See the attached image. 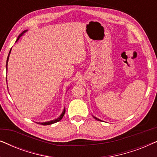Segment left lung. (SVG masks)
Segmentation results:
<instances>
[{"label":"left lung","instance_id":"left-lung-1","mask_svg":"<svg viewBox=\"0 0 157 157\" xmlns=\"http://www.w3.org/2000/svg\"><path fill=\"white\" fill-rule=\"evenodd\" d=\"M94 119H96V120H97V121H101V120H100V119H97V118H96V117H94Z\"/></svg>","mask_w":157,"mask_h":157}]
</instances>
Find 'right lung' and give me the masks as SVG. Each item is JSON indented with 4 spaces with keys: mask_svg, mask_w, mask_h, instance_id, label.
<instances>
[{
    "mask_svg": "<svg viewBox=\"0 0 157 157\" xmlns=\"http://www.w3.org/2000/svg\"><path fill=\"white\" fill-rule=\"evenodd\" d=\"M26 31H27V30H25V31H23L22 33H21L20 34V35L18 36V38H17V40H16V42L18 41V40L19 39V38H20L21 37V36H22L23 35V34H24ZM10 51H11V49H10V51H9V53H8V58H7V61H6V71H7V69H8V68H7V66H8V59H9V55H10ZM6 81H7V79H6ZM65 112H66V109H63V112H62V113L61 114V116H60V117H59V118H57L56 119L52 120V121H50L43 122V123H38V124H42V125H50V124H52L56 123V122L59 121L60 120H61V119H62V118H63V117L64 116V114H65Z\"/></svg>",
    "mask_w": 157,
    "mask_h": 157,
    "instance_id": "1",
    "label": "right lung"
}]
</instances>
